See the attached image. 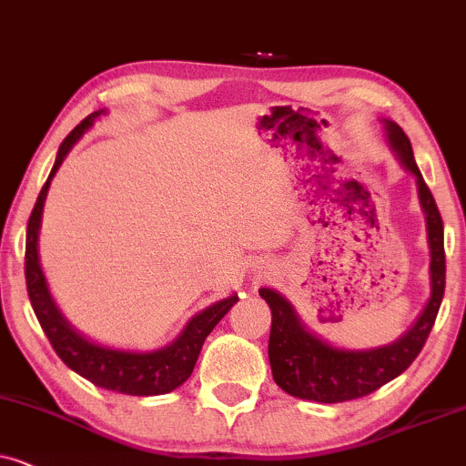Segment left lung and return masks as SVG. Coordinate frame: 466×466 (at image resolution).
<instances>
[{
    "label": "left lung",
    "instance_id": "left-lung-1",
    "mask_svg": "<svg viewBox=\"0 0 466 466\" xmlns=\"http://www.w3.org/2000/svg\"><path fill=\"white\" fill-rule=\"evenodd\" d=\"M388 138L399 153L407 170L418 177L420 202L426 210L428 243H431V300L405 337L388 347L370 351H347L324 343L307 332L298 321L294 309L277 291L259 289V296L268 302L272 311V328L268 339V358L277 386L296 399L315 402H345L362 399L386 386L394 377L411 367L424 347L428 334L435 326L439 307L445 291V249L443 219L439 213L432 191L421 177L413 159L411 142L400 126L386 121Z\"/></svg>",
    "mask_w": 466,
    "mask_h": 466
}]
</instances>
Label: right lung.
I'll return each mask as SVG.
<instances>
[{
    "instance_id": "add662e5",
    "label": "right lung",
    "mask_w": 466,
    "mask_h": 466,
    "mask_svg": "<svg viewBox=\"0 0 466 466\" xmlns=\"http://www.w3.org/2000/svg\"><path fill=\"white\" fill-rule=\"evenodd\" d=\"M97 115L99 113H93L80 121L66 136V140L61 142L57 159H55L51 175H48V181L42 187L38 200H35V207L29 215L27 243H25V281H27V294L35 318H38L42 330H45L48 340H51L53 350L57 351V356L64 360L66 367H70L74 373L89 380L93 386L113 390V392L129 396L166 394L189 380L191 370L196 367V360L200 356L204 340H207L210 330L219 324L223 315L234 307V302L238 298L229 296L226 300H219L217 305L208 307L200 315H196L175 343L153 353L108 350V347L91 343V340L80 337L76 330H72V326L57 311V307L51 300V294H48L45 275H42V268L38 264V229L42 207H45L51 178L55 177V172H57L67 151L74 147V142L85 134V129L91 126Z\"/></svg>"
}]
</instances>
